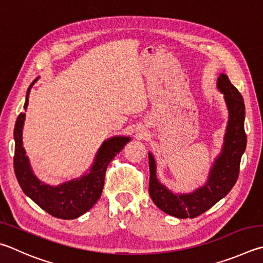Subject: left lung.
<instances>
[{"instance_id":"obj_1","label":"left lung","mask_w":263,"mask_h":263,"mask_svg":"<svg viewBox=\"0 0 263 263\" xmlns=\"http://www.w3.org/2000/svg\"><path fill=\"white\" fill-rule=\"evenodd\" d=\"M216 86L223 94L228 109V123L221 152L209 169L206 183L190 193L173 192L157 178L156 161L154 155L148 153L149 195L153 202L162 212L177 218H194L207 212L230 192L239 175L240 160L247 142L244 130L245 103L226 73L218 76Z\"/></svg>"}]
</instances>
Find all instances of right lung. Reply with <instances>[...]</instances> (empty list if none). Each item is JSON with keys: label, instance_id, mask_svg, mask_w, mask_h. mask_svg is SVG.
Segmentation results:
<instances>
[{"label": "right lung", "instance_id": "add662e5", "mask_svg": "<svg viewBox=\"0 0 263 263\" xmlns=\"http://www.w3.org/2000/svg\"><path fill=\"white\" fill-rule=\"evenodd\" d=\"M39 77L28 86L24 109L28 106V95ZM25 112H21L16 121L15 138V174L19 185L28 198L51 216L62 219H73L88 212L101 197L107 166L111 160L131 140L130 137L114 136L104 140L95 154L89 169L78 178L52 186L41 181L33 173L30 159L23 146V128Z\"/></svg>", "mask_w": 263, "mask_h": 263}]
</instances>
